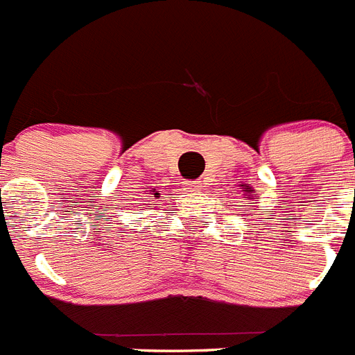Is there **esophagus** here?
Returning a JSON list of instances; mask_svg holds the SVG:
<instances>
[{"mask_svg": "<svg viewBox=\"0 0 355 355\" xmlns=\"http://www.w3.org/2000/svg\"><path fill=\"white\" fill-rule=\"evenodd\" d=\"M182 187L184 191L191 193V195H197V193L202 191V184L198 182V180H186V182H182Z\"/></svg>", "mask_w": 355, "mask_h": 355, "instance_id": "esophagus-1", "label": "esophagus"}]
</instances>
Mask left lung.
Wrapping results in <instances>:
<instances>
[{
  "label": "left lung",
  "instance_id": "left-lung-1",
  "mask_svg": "<svg viewBox=\"0 0 355 355\" xmlns=\"http://www.w3.org/2000/svg\"><path fill=\"white\" fill-rule=\"evenodd\" d=\"M252 193L253 189L248 186V184H243V186H241V195H243L244 200H252Z\"/></svg>",
  "mask_w": 355,
  "mask_h": 355
}]
</instances>
